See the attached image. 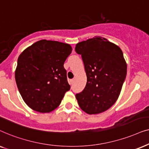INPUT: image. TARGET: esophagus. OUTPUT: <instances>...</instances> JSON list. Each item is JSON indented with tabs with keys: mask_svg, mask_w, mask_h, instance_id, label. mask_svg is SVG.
<instances>
[{
	"mask_svg": "<svg viewBox=\"0 0 149 149\" xmlns=\"http://www.w3.org/2000/svg\"><path fill=\"white\" fill-rule=\"evenodd\" d=\"M74 79H71V80H70V84H73V82H74Z\"/></svg>",
	"mask_w": 149,
	"mask_h": 149,
	"instance_id": "esophagus-1",
	"label": "esophagus"
}]
</instances>
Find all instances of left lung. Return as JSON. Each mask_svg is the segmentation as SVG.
Masks as SVG:
<instances>
[{"instance_id":"left-lung-1","label":"left lung","mask_w":149,"mask_h":149,"mask_svg":"<svg viewBox=\"0 0 149 149\" xmlns=\"http://www.w3.org/2000/svg\"><path fill=\"white\" fill-rule=\"evenodd\" d=\"M86 73L84 90L76 95L79 106L88 114L104 112L116 102L127 75L121 49L102 37L77 43Z\"/></svg>"}]
</instances>
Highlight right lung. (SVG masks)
Returning a JSON list of instances; mask_svg holds the SVG:
<instances>
[{"instance_id": "obj_1", "label": "right lung", "mask_w": 149, "mask_h": 149, "mask_svg": "<svg viewBox=\"0 0 149 149\" xmlns=\"http://www.w3.org/2000/svg\"><path fill=\"white\" fill-rule=\"evenodd\" d=\"M71 51L67 43L42 39L19 56L15 82L23 100L33 110L52 112L70 89L63 65Z\"/></svg>"}]
</instances>
